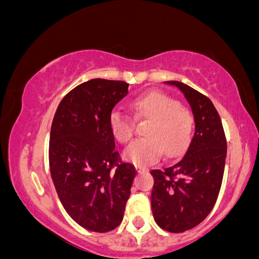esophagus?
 <instances>
[{"label":"esophagus","instance_id":"obj_1","mask_svg":"<svg viewBox=\"0 0 259 259\" xmlns=\"http://www.w3.org/2000/svg\"><path fill=\"white\" fill-rule=\"evenodd\" d=\"M146 170L147 168L141 167V165H136V171H138V173H142V171H146Z\"/></svg>","mask_w":259,"mask_h":259}]
</instances>
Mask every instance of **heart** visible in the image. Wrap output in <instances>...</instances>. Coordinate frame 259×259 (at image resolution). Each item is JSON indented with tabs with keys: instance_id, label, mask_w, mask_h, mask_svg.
<instances>
[{
	"instance_id": "1",
	"label": "heart",
	"mask_w": 259,
	"mask_h": 259,
	"mask_svg": "<svg viewBox=\"0 0 259 259\" xmlns=\"http://www.w3.org/2000/svg\"><path fill=\"white\" fill-rule=\"evenodd\" d=\"M136 117L152 119L146 129L148 138L134 141L124 157L136 165L157 162L165 151L168 157H177L185 150L191 140L195 119L192 113L180 102L159 91L141 95L132 103ZM109 127L120 144L132 141L135 121L123 109L115 108L109 117Z\"/></svg>"
}]
</instances>
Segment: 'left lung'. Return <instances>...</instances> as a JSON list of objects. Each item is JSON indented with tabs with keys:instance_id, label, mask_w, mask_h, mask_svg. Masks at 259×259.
I'll return each instance as SVG.
<instances>
[{
	"instance_id": "8db88e82",
	"label": "left lung",
	"mask_w": 259,
	"mask_h": 259,
	"mask_svg": "<svg viewBox=\"0 0 259 259\" xmlns=\"http://www.w3.org/2000/svg\"><path fill=\"white\" fill-rule=\"evenodd\" d=\"M183 92L191 106L195 134L180 160L154 169L151 206L154 221L169 233L197 227L214 207L227 158V139L214 105L180 81H167Z\"/></svg>"
}]
</instances>
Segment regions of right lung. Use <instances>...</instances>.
Segmentation results:
<instances>
[{
  "mask_svg": "<svg viewBox=\"0 0 259 259\" xmlns=\"http://www.w3.org/2000/svg\"><path fill=\"white\" fill-rule=\"evenodd\" d=\"M129 84L92 79L68 92L51 126V177L65 212L80 227L107 233L123 221L136 170L114 150L109 117Z\"/></svg>",
  "mask_w": 259,
  "mask_h": 259,
  "instance_id": "add662e5",
  "label": "right lung"
}]
</instances>
